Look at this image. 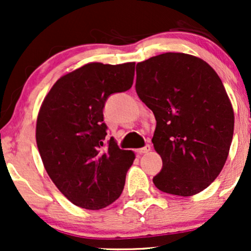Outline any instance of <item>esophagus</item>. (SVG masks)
I'll list each match as a JSON object with an SVG mask.
<instances>
[{"instance_id": "1", "label": "esophagus", "mask_w": 251, "mask_h": 251, "mask_svg": "<svg viewBox=\"0 0 251 251\" xmlns=\"http://www.w3.org/2000/svg\"><path fill=\"white\" fill-rule=\"evenodd\" d=\"M150 150H151V146H150L149 144H146V145L144 146V148L138 149L137 152H138V153H139V154H144V153H148V152H150Z\"/></svg>"}]
</instances>
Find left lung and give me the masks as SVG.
<instances>
[{
    "mask_svg": "<svg viewBox=\"0 0 251 251\" xmlns=\"http://www.w3.org/2000/svg\"><path fill=\"white\" fill-rule=\"evenodd\" d=\"M135 91L157 120L152 143L163 168L154 185L183 197L208 188L226 162L235 123L214 68L189 54H160L137 63Z\"/></svg>",
    "mask_w": 251,
    "mask_h": 251,
    "instance_id": "8db88e82",
    "label": "left lung"
}]
</instances>
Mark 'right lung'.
Returning a JSON list of instances; mask_svg holds the SVG:
<instances>
[{"label": "right lung", "mask_w": 251, "mask_h": 251, "mask_svg": "<svg viewBox=\"0 0 251 251\" xmlns=\"http://www.w3.org/2000/svg\"><path fill=\"white\" fill-rule=\"evenodd\" d=\"M134 62H92L60 77L43 100L36 122V144L46 171L74 205L99 210L122 195L135 155L105 145L102 109L113 93L132 87Z\"/></svg>", "instance_id": "1"}]
</instances>
